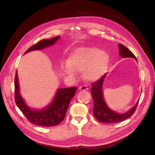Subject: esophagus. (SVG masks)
I'll return each instance as SVG.
<instances>
[{
    "mask_svg": "<svg viewBox=\"0 0 155 155\" xmlns=\"http://www.w3.org/2000/svg\"><path fill=\"white\" fill-rule=\"evenodd\" d=\"M79 89L81 91H87L88 89V88L87 85H82V86L79 87Z\"/></svg>",
    "mask_w": 155,
    "mask_h": 155,
    "instance_id": "34e87169",
    "label": "esophagus"
}]
</instances>
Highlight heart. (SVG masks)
<instances>
[{
  "instance_id": "1",
  "label": "heart",
  "mask_w": 155,
  "mask_h": 155,
  "mask_svg": "<svg viewBox=\"0 0 155 155\" xmlns=\"http://www.w3.org/2000/svg\"><path fill=\"white\" fill-rule=\"evenodd\" d=\"M109 62V56L101 49L82 47L76 49L69 55L67 64H62L61 70L71 77H74L77 72L82 71L84 80L93 82L104 74Z\"/></svg>"
}]
</instances>
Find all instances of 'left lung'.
Wrapping results in <instances>:
<instances>
[{
	"label": "left lung",
	"instance_id": "8db88e82",
	"mask_svg": "<svg viewBox=\"0 0 155 155\" xmlns=\"http://www.w3.org/2000/svg\"><path fill=\"white\" fill-rule=\"evenodd\" d=\"M118 47H119V52L121 57H131L135 58L137 60L136 57L134 55L133 52L130 50H128L123 45L119 44ZM106 74L107 73L104 74L103 77H101L98 81L91 84L92 88L91 92L94 101L93 114L94 117L101 123H116L126 120L132 116L135 112L139 101L126 113L118 114L114 110H110L107 107V104L105 103L103 94V83L104 78L106 77Z\"/></svg>",
	"mask_w": 155,
	"mask_h": 155
}]
</instances>
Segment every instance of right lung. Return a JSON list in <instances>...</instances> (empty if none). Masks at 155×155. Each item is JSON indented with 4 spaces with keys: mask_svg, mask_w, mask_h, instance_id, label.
<instances>
[{
    "mask_svg": "<svg viewBox=\"0 0 155 155\" xmlns=\"http://www.w3.org/2000/svg\"><path fill=\"white\" fill-rule=\"evenodd\" d=\"M59 38L56 37L51 39H44L36 43L25 52L41 50L54 45ZM77 87L60 88L57 92L51 104L42 110H34L27 107L19 93V86L17 72H16L15 78V103L29 122L42 127H53L58 125L65 117L66 112L71 99L74 96Z\"/></svg>",
    "mask_w": 155,
    "mask_h": 155,
    "instance_id": "right-lung-1",
    "label": "right lung"
}]
</instances>
